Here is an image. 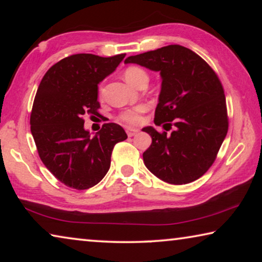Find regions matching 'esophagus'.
Masks as SVG:
<instances>
[{"mask_svg": "<svg viewBox=\"0 0 262 262\" xmlns=\"http://www.w3.org/2000/svg\"><path fill=\"white\" fill-rule=\"evenodd\" d=\"M126 133H127L128 136L133 137V136H135L137 133H139V129H136V128H133V127H127L126 128Z\"/></svg>", "mask_w": 262, "mask_h": 262, "instance_id": "obj_1", "label": "esophagus"}]
</instances>
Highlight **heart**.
Returning <instances> with one entry per match:
<instances>
[{"label":"heart","mask_w":262,"mask_h":262,"mask_svg":"<svg viewBox=\"0 0 262 262\" xmlns=\"http://www.w3.org/2000/svg\"><path fill=\"white\" fill-rule=\"evenodd\" d=\"M125 76L126 81L130 84L133 86H136L140 82L143 81H148V75L144 72L143 69L140 67H129L125 70ZM145 111L144 107H136V108H132V110H127L125 112H122L120 114V119L121 121L127 122V123H139L141 121V114Z\"/></svg>","instance_id":"heart-1"}]
</instances>
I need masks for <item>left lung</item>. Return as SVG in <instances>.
<instances>
[{
  "mask_svg": "<svg viewBox=\"0 0 262 262\" xmlns=\"http://www.w3.org/2000/svg\"><path fill=\"white\" fill-rule=\"evenodd\" d=\"M136 63L159 72L162 89L155 111L154 127L143 132L151 145L143 152L148 170L165 183H192L208 171L227 136L229 121L223 86L210 66L196 53L180 45L129 56Z\"/></svg>",
  "mask_w": 262,
  "mask_h": 262,
  "instance_id": "obj_1",
  "label": "left lung"
}]
</instances>
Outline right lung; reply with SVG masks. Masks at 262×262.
I'll return each mask as SVG.
<instances>
[{"label":"right lung","mask_w":262,"mask_h":262,"mask_svg":"<svg viewBox=\"0 0 262 262\" xmlns=\"http://www.w3.org/2000/svg\"><path fill=\"white\" fill-rule=\"evenodd\" d=\"M126 54L64 57L42 77L31 112V133L39 157L51 173L68 187H94L107 173L111 155L125 129L105 123L92 137L84 117L100 115L98 84L112 74Z\"/></svg>","instance_id":"1"}]
</instances>
